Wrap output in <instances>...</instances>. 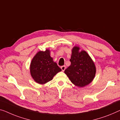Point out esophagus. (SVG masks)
I'll use <instances>...</instances> for the list:
<instances>
[{
    "label": "esophagus",
    "instance_id": "esophagus-1",
    "mask_svg": "<svg viewBox=\"0 0 120 120\" xmlns=\"http://www.w3.org/2000/svg\"><path fill=\"white\" fill-rule=\"evenodd\" d=\"M61 68L62 71H64L66 69V66H61Z\"/></svg>",
    "mask_w": 120,
    "mask_h": 120
}]
</instances>
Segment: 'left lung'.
Returning <instances> with one entry per match:
<instances>
[{"mask_svg": "<svg viewBox=\"0 0 120 120\" xmlns=\"http://www.w3.org/2000/svg\"><path fill=\"white\" fill-rule=\"evenodd\" d=\"M79 47L75 46L72 49L71 65L65 69V73L75 86L82 87L90 83L95 77V64L85 51L79 52Z\"/></svg>", "mask_w": 120, "mask_h": 120, "instance_id": "1", "label": "left lung"}]
</instances>
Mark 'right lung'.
<instances>
[{"label":"right lung","instance_id":"1","mask_svg":"<svg viewBox=\"0 0 120 120\" xmlns=\"http://www.w3.org/2000/svg\"><path fill=\"white\" fill-rule=\"evenodd\" d=\"M61 71V69L50 56L49 49L38 52L30 65L31 76L35 82L40 84L51 81L55 75Z\"/></svg>","mask_w":120,"mask_h":120}]
</instances>
